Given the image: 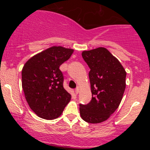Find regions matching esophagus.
Wrapping results in <instances>:
<instances>
[{"mask_svg": "<svg viewBox=\"0 0 150 150\" xmlns=\"http://www.w3.org/2000/svg\"><path fill=\"white\" fill-rule=\"evenodd\" d=\"M79 92H80V88H79V87H77V88L75 89V93L76 94H77L79 93Z\"/></svg>", "mask_w": 150, "mask_h": 150, "instance_id": "34e87169", "label": "esophagus"}]
</instances>
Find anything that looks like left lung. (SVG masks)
I'll return each instance as SVG.
<instances>
[{"mask_svg": "<svg viewBox=\"0 0 150 150\" xmlns=\"http://www.w3.org/2000/svg\"><path fill=\"white\" fill-rule=\"evenodd\" d=\"M89 73L92 98L80 104L81 118L89 123L105 121L119 106L125 89L126 72L116 57L104 47L82 51Z\"/></svg>", "mask_w": 150, "mask_h": 150, "instance_id": "left-lung-1", "label": "left lung"}]
</instances>
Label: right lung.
I'll list each match as a JSON object with an SVG mask.
<instances>
[{"label": "right lung", "mask_w": 150, "mask_h": 150, "mask_svg": "<svg viewBox=\"0 0 150 150\" xmlns=\"http://www.w3.org/2000/svg\"><path fill=\"white\" fill-rule=\"evenodd\" d=\"M74 50L52 46L26 62L22 70V86L31 109L46 120L61 115L71 95L63 87L59 67L69 59Z\"/></svg>", "instance_id": "obj_1"}]
</instances>
